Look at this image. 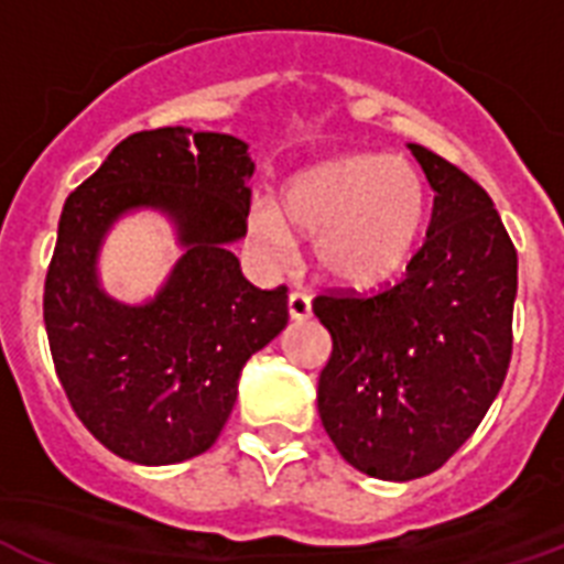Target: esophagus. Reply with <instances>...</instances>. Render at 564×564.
Returning a JSON list of instances; mask_svg holds the SVG:
<instances>
[{
	"mask_svg": "<svg viewBox=\"0 0 564 564\" xmlns=\"http://www.w3.org/2000/svg\"><path fill=\"white\" fill-rule=\"evenodd\" d=\"M290 318L292 321L312 318L310 295H304V292H292V295H290Z\"/></svg>",
	"mask_w": 564,
	"mask_h": 564,
	"instance_id": "obj_1",
	"label": "esophagus"
}]
</instances>
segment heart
I'll list each match as a JSON object with an SVG mask.
<instances>
[{
	"label": "heart",
	"instance_id": "1",
	"mask_svg": "<svg viewBox=\"0 0 564 564\" xmlns=\"http://www.w3.org/2000/svg\"><path fill=\"white\" fill-rule=\"evenodd\" d=\"M427 220V186L413 163L349 154L292 177L281 206L252 200L246 240L269 267L295 258V235L315 238V260L333 281L370 290L413 258Z\"/></svg>",
	"mask_w": 564,
	"mask_h": 564
}]
</instances>
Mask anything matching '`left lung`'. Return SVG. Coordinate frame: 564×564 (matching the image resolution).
Masks as SVG:
<instances>
[{
  "label": "left lung",
  "mask_w": 564,
  "mask_h": 564,
  "mask_svg": "<svg viewBox=\"0 0 564 564\" xmlns=\"http://www.w3.org/2000/svg\"><path fill=\"white\" fill-rule=\"evenodd\" d=\"M433 197L406 274L376 295H318L333 335L318 381L326 435L355 470L410 481L479 427L513 352L516 249L494 200L462 169L410 143Z\"/></svg>",
  "instance_id": "left-lung-1"
}]
</instances>
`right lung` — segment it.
I'll use <instances>...</instances> for the list:
<instances>
[{
	"label": "right lung",
	"instance_id": "1",
	"mask_svg": "<svg viewBox=\"0 0 564 564\" xmlns=\"http://www.w3.org/2000/svg\"><path fill=\"white\" fill-rule=\"evenodd\" d=\"M249 145L217 131L126 137L68 194L45 278V329L74 413L134 465H177L215 444L238 401L240 370L290 321L286 286L258 290L229 246L246 238ZM169 216L184 254L159 295L122 305L96 260L122 214Z\"/></svg>",
	"mask_w": 564,
	"mask_h": 564
}]
</instances>
